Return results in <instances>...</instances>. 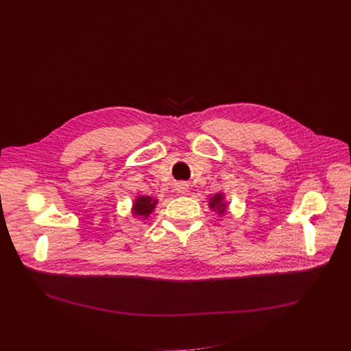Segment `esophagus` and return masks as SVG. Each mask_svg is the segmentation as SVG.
<instances>
[{
  "mask_svg": "<svg viewBox=\"0 0 351 351\" xmlns=\"http://www.w3.org/2000/svg\"><path fill=\"white\" fill-rule=\"evenodd\" d=\"M175 190H176V193L178 194H186L187 191H189V184H186V183H178L176 184V187H175Z\"/></svg>",
  "mask_w": 351,
  "mask_h": 351,
  "instance_id": "34e87169",
  "label": "esophagus"
}]
</instances>
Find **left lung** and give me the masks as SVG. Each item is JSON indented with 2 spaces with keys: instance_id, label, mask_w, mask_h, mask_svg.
<instances>
[{
  "instance_id": "left-lung-1",
  "label": "left lung",
  "mask_w": 351,
  "mask_h": 351,
  "mask_svg": "<svg viewBox=\"0 0 351 351\" xmlns=\"http://www.w3.org/2000/svg\"><path fill=\"white\" fill-rule=\"evenodd\" d=\"M208 207L211 208V211H215L219 217H222L229 207V202L226 199V195L223 191L214 194L213 197L208 198Z\"/></svg>"
}]
</instances>
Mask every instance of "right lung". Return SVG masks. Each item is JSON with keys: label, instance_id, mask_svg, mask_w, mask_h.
Masks as SVG:
<instances>
[{"label": "right lung", "instance_id": "add662e5", "mask_svg": "<svg viewBox=\"0 0 351 351\" xmlns=\"http://www.w3.org/2000/svg\"><path fill=\"white\" fill-rule=\"evenodd\" d=\"M158 204V198L154 197H149V195H136V198L133 199V204H132V215L136 219H141L145 221L149 215L153 214V211L156 210Z\"/></svg>", "mask_w": 351, "mask_h": 351}]
</instances>
